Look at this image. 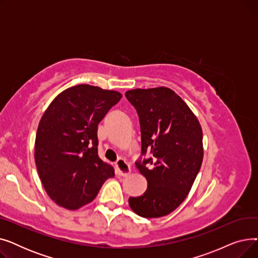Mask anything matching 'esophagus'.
<instances>
[{"mask_svg":"<svg viewBox=\"0 0 258 258\" xmlns=\"http://www.w3.org/2000/svg\"><path fill=\"white\" fill-rule=\"evenodd\" d=\"M116 168H117L118 174L119 175H123V177H125V175H127L131 172L130 164L127 163V162L124 159H119L116 162Z\"/></svg>","mask_w":258,"mask_h":258,"instance_id":"obj_1","label":"esophagus"}]
</instances>
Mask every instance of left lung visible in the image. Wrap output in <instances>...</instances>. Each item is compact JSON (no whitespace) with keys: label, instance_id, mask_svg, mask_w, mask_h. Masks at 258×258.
Instances as JSON below:
<instances>
[{"label":"left lung","instance_id":"8db88e82","mask_svg":"<svg viewBox=\"0 0 258 258\" xmlns=\"http://www.w3.org/2000/svg\"><path fill=\"white\" fill-rule=\"evenodd\" d=\"M125 96L139 116L141 155H152L135 163L147 180V189L130 198L128 204L142 218H161L177 209L190 191L204 155L202 127L168 88L135 89Z\"/></svg>","mask_w":258,"mask_h":258}]
</instances>
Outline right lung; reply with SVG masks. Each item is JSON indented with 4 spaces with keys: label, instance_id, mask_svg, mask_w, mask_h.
<instances>
[{
    "label": "right lung",
    "instance_id": "obj_1",
    "mask_svg": "<svg viewBox=\"0 0 258 258\" xmlns=\"http://www.w3.org/2000/svg\"><path fill=\"white\" fill-rule=\"evenodd\" d=\"M121 97L117 91L78 85L58 94L45 111L34 159L45 190L57 205L76 210L89 204L115 175L98 157L97 128Z\"/></svg>",
    "mask_w": 258,
    "mask_h": 258
}]
</instances>
